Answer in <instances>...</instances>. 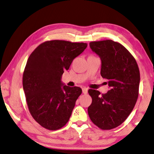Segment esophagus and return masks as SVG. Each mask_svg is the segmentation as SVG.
<instances>
[{
    "mask_svg": "<svg viewBox=\"0 0 154 154\" xmlns=\"http://www.w3.org/2000/svg\"><path fill=\"white\" fill-rule=\"evenodd\" d=\"M82 91H83V94H88V89H87V88H83V89H82Z\"/></svg>",
    "mask_w": 154,
    "mask_h": 154,
    "instance_id": "obj_1",
    "label": "esophagus"
}]
</instances>
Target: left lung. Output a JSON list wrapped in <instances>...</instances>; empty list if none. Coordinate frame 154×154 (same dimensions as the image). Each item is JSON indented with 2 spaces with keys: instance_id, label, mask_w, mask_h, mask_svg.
<instances>
[{
  "instance_id": "1",
  "label": "left lung",
  "mask_w": 154,
  "mask_h": 154,
  "mask_svg": "<svg viewBox=\"0 0 154 154\" xmlns=\"http://www.w3.org/2000/svg\"><path fill=\"white\" fill-rule=\"evenodd\" d=\"M89 46L101 59L100 74L110 88L100 94L89 89L92 97L88 111L94 123L103 130L121 125L132 112L139 95L140 73L136 60L122 44L111 40L91 42Z\"/></svg>"
}]
</instances>
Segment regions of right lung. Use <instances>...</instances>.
Wrapping results in <instances>:
<instances>
[{"instance_id": "1", "label": "right lung", "mask_w": 154, "mask_h": 154, "mask_svg": "<svg viewBox=\"0 0 154 154\" xmlns=\"http://www.w3.org/2000/svg\"><path fill=\"white\" fill-rule=\"evenodd\" d=\"M87 46V43L47 41L30 54L23 87L30 113L42 127L54 131L69 121L82 89L66 86L61 79L64 71Z\"/></svg>"}]
</instances>
